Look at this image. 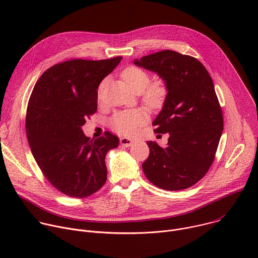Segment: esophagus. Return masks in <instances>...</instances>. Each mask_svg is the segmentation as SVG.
<instances>
[{"instance_id": "esophagus-1", "label": "esophagus", "mask_w": 258, "mask_h": 258, "mask_svg": "<svg viewBox=\"0 0 258 258\" xmlns=\"http://www.w3.org/2000/svg\"><path fill=\"white\" fill-rule=\"evenodd\" d=\"M119 143H120L122 146H124V147H130V146L133 145L134 141H133L132 139H128V138H120Z\"/></svg>"}]
</instances>
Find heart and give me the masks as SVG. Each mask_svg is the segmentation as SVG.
<instances>
[{"mask_svg": "<svg viewBox=\"0 0 258 258\" xmlns=\"http://www.w3.org/2000/svg\"><path fill=\"white\" fill-rule=\"evenodd\" d=\"M122 79L136 94L142 93V102L151 109L160 107L167 95V88L161 82L149 85L151 82L150 76L139 67H128L122 72ZM106 82L103 81L98 87L97 95L99 101H102L105 95ZM147 122V115L142 110H126L115 114L111 119V127L123 136H134Z\"/></svg>", "mask_w": 258, "mask_h": 258, "instance_id": "heart-1", "label": "heart"}]
</instances>
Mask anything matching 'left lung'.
Returning <instances> with one entry per match:
<instances>
[{"mask_svg": "<svg viewBox=\"0 0 258 258\" xmlns=\"http://www.w3.org/2000/svg\"><path fill=\"white\" fill-rule=\"evenodd\" d=\"M134 63L156 72L167 95L153 121L156 134H168L162 148L147 142L150 154L142 164L153 185L167 191L192 187L209 170L224 130V118L208 71L196 58L164 50Z\"/></svg>", "mask_w": 258, "mask_h": 258, "instance_id": "8db88e82", "label": "left lung"}]
</instances>
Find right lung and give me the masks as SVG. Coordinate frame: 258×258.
<instances>
[{"label":"right lung","mask_w":258,"mask_h":258,"mask_svg":"<svg viewBox=\"0 0 258 258\" xmlns=\"http://www.w3.org/2000/svg\"><path fill=\"white\" fill-rule=\"evenodd\" d=\"M122 57L72 59L47 69L30 95L25 131L31 153L51 185L73 198H86L106 182L105 156L118 138L105 132L90 139L82 126L97 111V90Z\"/></svg>","instance_id":"add662e5"}]
</instances>
